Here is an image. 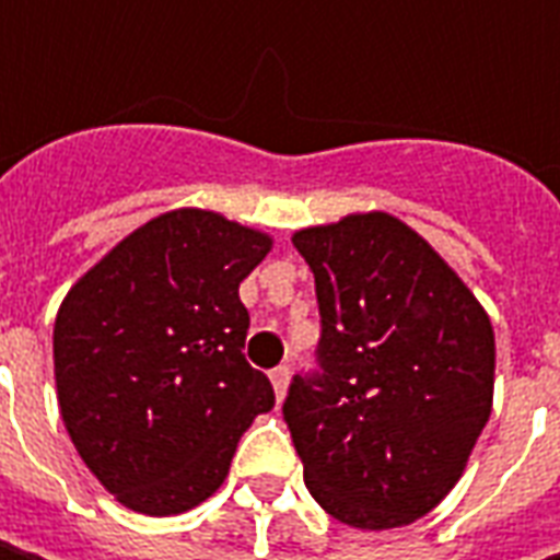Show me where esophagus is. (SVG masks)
<instances>
[{
	"label": "esophagus",
	"mask_w": 560,
	"mask_h": 560,
	"mask_svg": "<svg viewBox=\"0 0 560 560\" xmlns=\"http://www.w3.org/2000/svg\"><path fill=\"white\" fill-rule=\"evenodd\" d=\"M270 383H273V393H277V398L287 396V386H290V368H273V371H270Z\"/></svg>",
	"instance_id": "34e87169"
}]
</instances>
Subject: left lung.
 I'll return each instance as SVG.
<instances>
[{"label":"left lung","mask_w":560,"mask_h":560,"mask_svg":"<svg viewBox=\"0 0 560 560\" xmlns=\"http://www.w3.org/2000/svg\"><path fill=\"white\" fill-rule=\"evenodd\" d=\"M292 246L324 324V374L295 376L283 401L305 486L349 527H408L462 480L492 415V320L389 211L295 230Z\"/></svg>","instance_id":"obj_1"}]
</instances>
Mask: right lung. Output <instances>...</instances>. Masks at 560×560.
<instances>
[{"mask_svg":"<svg viewBox=\"0 0 560 560\" xmlns=\"http://www.w3.org/2000/svg\"><path fill=\"white\" fill-rule=\"evenodd\" d=\"M273 236L211 208L145 221L55 314V393L77 455L124 508L171 517L211 499L236 442L273 408L243 358L240 283Z\"/></svg>","mask_w":560,"mask_h":560,"instance_id":"right-lung-1","label":"right lung"}]
</instances>
